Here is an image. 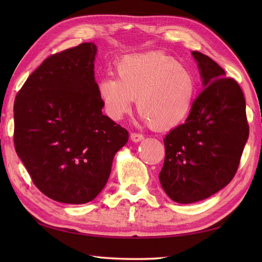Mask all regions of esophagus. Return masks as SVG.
Here are the masks:
<instances>
[{
	"mask_svg": "<svg viewBox=\"0 0 262 262\" xmlns=\"http://www.w3.org/2000/svg\"><path fill=\"white\" fill-rule=\"evenodd\" d=\"M130 140L133 142H135V143L141 142V141L144 140V135L140 134V133H132V134H130Z\"/></svg>",
	"mask_w": 262,
	"mask_h": 262,
	"instance_id": "34e87169",
	"label": "esophagus"
}]
</instances>
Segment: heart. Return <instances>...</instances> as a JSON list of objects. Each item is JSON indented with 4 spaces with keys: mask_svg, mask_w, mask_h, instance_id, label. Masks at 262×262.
<instances>
[{
    "mask_svg": "<svg viewBox=\"0 0 262 262\" xmlns=\"http://www.w3.org/2000/svg\"><path fill=\"white\" fill-rule=\"evenodd\" d=\"M117 74L99 82V97L105 113L119 120L136 104L141 118L155 129H170L190 114L196 80L191 71L162 53L126 55Z\"/></svg>",
    "mask_w": 262,
    "mask_h": 262,
    "instance_id": "1",
    "label": "heart"
}]
</instances>
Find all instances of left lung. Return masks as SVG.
Here are the masks:
<instances>
[{"label": "left lung", "mask_w": 262, "mask_h": 262, "mask_svg": "<svg viewBox=\"0 0 262 262\" xmlns=\"http://www.w3.org/2000/svg\"><path fill=\"white\" fill-rule=\"evenodd\" d=\"M204 90L185 124L164 138L165 158L159 179L179 204L210 197L229 185L249 137L246 99L240 85L210 57L192 52Z\"/></svg>", "instance_id": "8db88e82"}]
</instances>
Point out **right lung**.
I'll return each mask as SVG.
<instances>
[{"label":"right lung","instance_id":"obj_1","mask_svg":"<svg viewBox=\"0 0 262 262\" xmlns=\"http://www.w3.org/2000/svg\"><path fill=\"white\" fill-rule=\"evenodd\" d=\"M93 42L54 54L28 77L14 101V147L35 186L64 204L102 190L128 132L102 114Z\"/></svg>","mask_w":262,"mask_h":262}]
</instances>
